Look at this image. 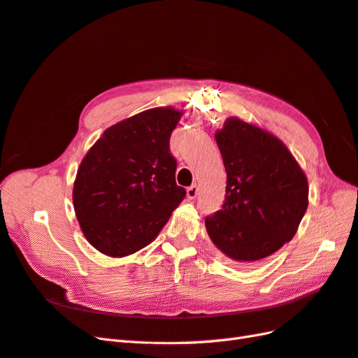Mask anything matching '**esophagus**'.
<instances>
[{
  "mask_svg": "<svg viewBox=\"0 0 358 358\" xmlns=\"http://www.w3.org/2000/svg\"><path fill=\"white\" fill-rule=\"evenodd\" d=\"M197 194H199V185H196V183H192V185L187 189V196H188V199H196L197 197Z\"/></svg>",
  "mask_w": 358,
  "mask_h": 358,
  "instance_id": "esophagus-1",
  "label": "esophagus"
}]
</instances>
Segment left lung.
<instances>
[{
    "mask_svg": "<svg viewBox=\"0 0 358 358\" xmlns=\"http://www.w3.org/2000/svg\"><path fill=\"white\" fill-rule=\"evenodd\" d=\"M215 140L227 185L223 206L205 218L208 235L231 265L253 266L296 234L307 179L285 144L255 124L227 119Z\"/></svg>",
    "mask_w": 358,
    "mask_h": 358,
    "instance_id": "8db88e82",
    "label": "left lung"
}]
</instances>
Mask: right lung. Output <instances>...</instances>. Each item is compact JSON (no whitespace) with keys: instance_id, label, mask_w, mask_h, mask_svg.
<instances>
[{"instance_id":"add662e5","label":"right lung","mask_w":358,"mask_h":358,"mask_svg":"<svg viewBox=\"0 0 358 358\" xmlns=\"http://www.w3.org/2000/svg\"><path fill=\"white\" fill-rule=\"evenodd\" d=\"M182 113L152 108L113 124L87 152L73 185V208L87 241L122 257L149 245L185 199L176 185L171 132Z\"/></svg>"}]
</instances>
